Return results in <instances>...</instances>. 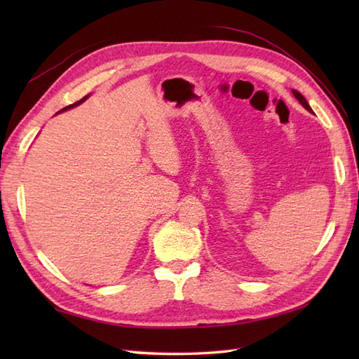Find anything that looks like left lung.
I'll return each instance as SVG.
<instances>
[{
  "mask_svg": "<svg viewBox=\"0 0 359 359\" xmlns=\"http://www.w3.org/2000/svg\"><path fill=\"white\" fill-rule=\"evenodd\" d=\"M293 95L297 98V100H299V103L304 106V108H306L309 112H313V111H311V108H310V104L307 103V100H306V98H304V95L302 94H299V93H297V90H293Z\"/></svg>",
  "mask_w": 359,
  "mask_h": 359,
  "instance_id": "left-lung-1",
  "label": "left lung"
}]
</instances>
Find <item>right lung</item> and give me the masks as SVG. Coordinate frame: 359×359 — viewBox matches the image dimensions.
Listing matches in <instances>:
<instances>
[{
  "mask_svg": "<svg viewBox=\"0 0 359 359\" xmlns=\"http://www.w3.org/2000/svg\"><path fill=\"white\" fill-rule=\"evenodd\" d=\"M86 98H88V95H86V97H83V98H81V100H80V102H77V103H74V104H69V106H66V108H63L62 111H66V109H71V108H74V106H77V104H80V103H83V102H85V100H86ZM62 111H60V112H62Z\"/></svg>",
  "mask_w": 359,
  "mask_h": 359,
  "instance_id": "right-lung-1",
  "label": "right lung"
}]
</instances>
